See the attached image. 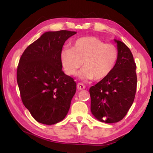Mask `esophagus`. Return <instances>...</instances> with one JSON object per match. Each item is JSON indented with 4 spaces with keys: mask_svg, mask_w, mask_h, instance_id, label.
I'll use <instances>...</instances> for the list:
<instances>
[{
    "mask_svg": "<svg viewBox=\"0 0 153 153\" xmlns=\"http://www.w3.org/2000/svg\"><path fill=\"white\" fill-rule=\"evenodd\" d=\"M85 88H86V86H85L84 84H82V83H78V84H77V88L79 90H84L85 89Z\"/></svg>",
    "mask_w": 153,
    "mask_h": 153,
    "instance_id": "1",
    "label": "esophagus"
}]
</instances>
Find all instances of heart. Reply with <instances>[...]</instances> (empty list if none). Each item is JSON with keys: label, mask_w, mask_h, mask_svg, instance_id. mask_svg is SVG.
<instances>
[{"label": "heart", "mask_w": 153, "mask_h": 153, "mask_svg": "<svg viewBox=\"0 0 153 153\" xmlns=\"http://www.w3.org/2000/svg\"><path fill=\"white\" fill-rule=\"evenodd\" d=\"M118 58L116 46L93 36L78 38L71 44V48L64 49L61 54L62 66L67 75H76L82 65L84 68L79 74L80 78L96 81L109 76Z\"/></svg>", "instance_id": "heart-1"}]
</instances>
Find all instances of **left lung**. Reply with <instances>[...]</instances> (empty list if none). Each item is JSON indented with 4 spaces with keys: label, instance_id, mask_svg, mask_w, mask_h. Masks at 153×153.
Wrapping results in <instances>:
<instances>
[{
    "label": "left lung",
    "instance_id": "1",
    "mask_svg": "<svg viewBox=\"0 0 153 153\" xmlns=\"http://www.w3.org/2000/svg\"><path fill=\"white\" fill-rule=\"evenodd\" d=\"M119 58L113 71L90 88L91 112L98 120L107 123L121 121L135 98L136 65L131 51L123 42L115 40Z\"/></svg>",
    "mask_w": 153,
    "mask_h": 153
}]
</instances>
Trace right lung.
Segmentation results:
<instances>
[{
  "mask_svg": "<svg viewBox=\"0 0 153 153\" xmlns=\"http://www.w3.org/2000/svg\"><path fill=\"white\" fill-rule=\"evenodd\" d=\"M76 32H46L23 53L17 70L21 98L32 117L46 125L63 120L76 91V83L62 71L61 54Z\"/></svg>",
  "mask_w": 153,
  "mask_h": 153,
  "instance_id": "obj_1",
  "label": "right lung"
}]
</instances>
